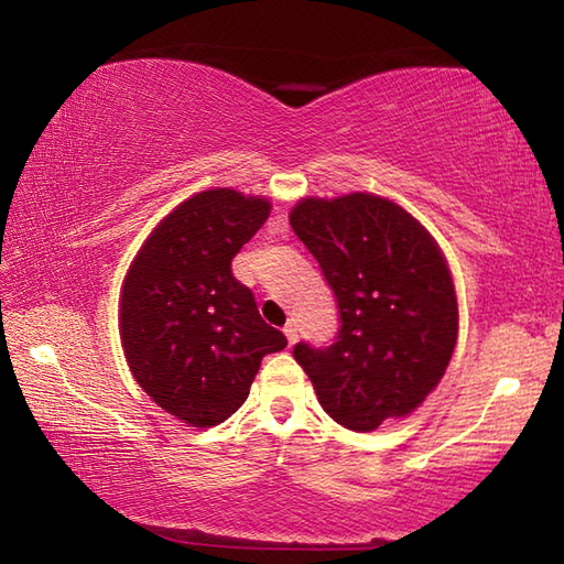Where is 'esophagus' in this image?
Masks as SVG:
<instances>
[{"label": "esophagus", "mask_w": 564, "mask_h": 564, "mask_svg": "<svg viewBox=\"0 0 564 564\" xmlns=\"http://www.w3.org/2000/svg\"><path fill=\"white\" fill-rule=\"evenodd\" d=\"M283 333H285V338H289L291 346H293L295 340H299V328H295V323H289V326L283 328Z\"/></svg>", "instance_id": "obj_1"}]
</instances>
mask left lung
Returning a JSON list of instances; mask_svg holds the SVG:
<instances>
[{"instance_id":"left-lung-1","label":"left lung","mask_w":564,"mask_h":564,"mask_svg":"<svg viewBox=\"0 0 564 564\" xmlns=\"http://www.w3.org/2000/svg\"><path fill=\"white\" fill-rule=\"evenodd\" d=\"M291 226L336 293L340 330L293 358L323 410L356 433L405 417L445 376L457 340L451 269L427 228L376 194L301 198Z\"/></svg>"}]
</instances>
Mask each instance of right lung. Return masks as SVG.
I'll return each instance as SVG.
<instances>
[{
	"label": "right lung",
	"mask_w": 564,
	"mask_h": 564,
	"mask_svg": "<svg viewBox=\"0 0 564 564\" xmlns=\"http://www.w3.org/2000/svg\"><path fill=\"white\" fill-rule=\"evenodd\" d=\"M271 202L208 188L149 234L121 285L123 356L144 393L191 427L231 417L261 360L289 340L259 316L234 256L265 224Z\"/></svg>",
	"instance_id": "add662e5"
}]
</instances>
